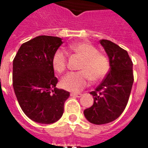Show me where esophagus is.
Listing matches in <instances>:
<instances>
[{"label": "esophagus", "mask_w": 148, "mask_h": 148, "mask_svg": "<svg viewBox=\"0 0 148 148\" xmlns=\"http://www.w3.org/2000/svg\"><path fill=\"white\" fill-rule=\"evenodd\" d=\"M82 93H71V97H82Z\"/></svg>", "instance_id": "1"}]
</instances>
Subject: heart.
I'll return each mask as SVG.
<instances>
[{
  "instance_id": "1",
  "label": "heart",
  "mask_w": 148,
  "mask_h": 148,
  "mask_svg": "<svg viewBox=\"0 0 148 148\" xmlns=\"http://www.w3.org/2000/svg\"><path fill=\"white\" fill-rule=\"evenodd\" d=\"M71 51L77 54L83 61L79 72H71L62 78L61 86L66 90L78 92L90 83L98 82L106 77L109 71V62L105 55L98 53V50L91 43L79 42L70 46ZM66 55L64 51L58 50L53 55L52 65L55 71L62 73L66 67Z\"/></svg>"
}]
</instances>
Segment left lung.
Segmentation results:
<instances>
[{
    "mask_svg": "<svg viewBox=\"0 0 148 148\" xmlns=\"http://www.w3.org/2000/svg\"><path fill=\"white\" fill-rule=\"evenodd\" d=\"M109 59L110 70L94 91L93 104L84 110L90 123L104 124L117 119L124 112L129 99L134 82L133 63L127 52L107 39L100 40Z\"/></svg>",
    "mask_w": 148,
    "mask_h": 148,
    "instance_id": "1",
    "label": "left lung"
}]
</instances>
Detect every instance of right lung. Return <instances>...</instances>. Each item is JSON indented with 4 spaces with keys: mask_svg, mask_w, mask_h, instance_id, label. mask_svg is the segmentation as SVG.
<instances>
[{
    "mask_svg": "<svg viewBox=\"0 0 148 148\" xmlns=\"http://www.w3.org/2000/svg\"><path fill=\"white\" fill-rule=\"evenodd\" d=\"M61 38L39 36L21 46L12 63V86L24 114L40 124H52L63 114L70 93L57 89L52 58Z\"/></svg>",
    "mask_w": 148,
    "mask_h": 148,
    "instance_id": "obj_1",
    "label": "right lung"
}]
</instances>
